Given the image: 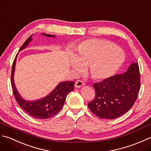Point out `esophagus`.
Wrapping results in <instances>:
<instances>
[{
    "label": "esophagus",
    "instance_id": "34e87169",
    "mask_svg": "<svg viewBox=\"0 0 151 151\" xmlns=\"http://www.w3.org/2000/svg\"><path fill=\"white\" fill-rule=\"evenodd\" d=\"M85 83L83 81H81V80H78V81L76 82L75 85H76V87L80 88V87H81L82 86L85 85Z\"/></svg>",
    "mask_w": 151,
    "mask_h": 151
}]
</instances>
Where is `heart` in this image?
I'll return each mask as SVG.
<instances>
[{
    "label": "heart",
    "instance_id": "1",
    "mask_svg": "<svg viewBox=\"0 0 151 151\" xmlns=\"http://www.w3.org/2000/svg\"><path fill=\"white\" fill-rule=\"evenodd\" d=\"M124 59V52L112 42L91 38L78 45L76 57L72 58L71 65L78 72L83 70V66H87L94 79H105L115 74Z\"/></svg>",
    "mask_w": 151,
    "mask_h": 151
}]
</instances>
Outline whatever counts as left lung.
Segmentation results:
<instances>
[{"instance_id":"1","label":"left lung","mask_w":151,"mask_h":151,"mask_svg":"<svg viewBox=\"0 0 151 151\" xmlns=\"http://www.w3.org/2000/svg\"><path fill=\"white\" fill-rule=\"evenodd\" d=\"M95 97L88 104L94 115L105 119H114L130 110L140 89L138 63H132L122 74H118L94 83Z\"/></svg>"}]
</instances>
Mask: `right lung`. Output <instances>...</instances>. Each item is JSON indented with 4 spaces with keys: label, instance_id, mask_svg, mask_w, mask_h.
<instances>
[{
    "label": "right lung",
    "instance_id": "1",
    "mask_svg": "<svg viewBox=\"0 0 151 151\" xmlns=\"http://www.w3.org/2000/svg\"><path fill=\"white\" fill-rule=\"evenodd\" d=\"M42 35L48 37H55L51 35H45V34H42ZM32 35L30 36L24 42L23 45L20 48L19 51L25 48L27 45L29 44V42L32 40ZM17 56V54L15 56L13 64H12L11 85L14 97L17 104L24 111L36 119H47L57 115L62 109L68 94L73 90L75 82H60L50 94H48L44 98L36 101L24 100L18 93L14 81V74Z\"/></svg>",
    "mask_w": 151,
    "mask_h": 151
}]
</instances>
